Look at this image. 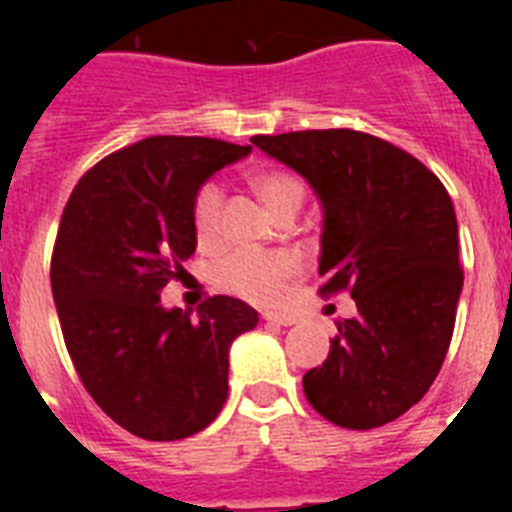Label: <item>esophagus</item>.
Masks as SVG:
<instances>
[{
    "instance_id": "obj_1",
    "label": "esophagus",
    "mask_w": 512,
    "mask_h": 512,
    "mask_svg": "<svg viewBox=\"0 0 512 512\" xmlns=\"http://www.w3.org/2000/svg\"><path fill=\"white\" fill-rule=\"evenodd\" d=\"M261 318H264L266 323H274V325H295L297 323L295 315H282V312H264Z\"/></svg>"
}]
</instances>
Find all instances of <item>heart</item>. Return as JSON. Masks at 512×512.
<instances>
[{"label": "heart", "instance_id": "1", "mask_svg": "<svg viewBox=\"0 0 512 512\" xmlns=\"http://www.w3.org/2000/svg\"><path fill=\"white\" fill-rule=\"evenodd\" d=\"M251 189L259 194L266 210L279 215L305 200V187L287 171H259L251 176ZM223 192L215 184H205L194 200V233L200 243H212L220 228ZM300 274V261L287 251H235L217 264L215 282L220 289L256 305H277L287 295L289 282Z\"/></svg>", "mask_w": 512, "mask_h": 512}]
</instances>
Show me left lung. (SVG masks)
Instances as JSON below:
<instances>
[{"instance_id":"left-lung-1","label":"left lung","mask_w":512,"mask_h":512,"mask_svg":"<svg viewBox=\"0 0 512 512\" xmlns=\"http://www.w3.org/2000/svg\"><path fill=\"white\" fill-rule=\"evenodd\" d=\"M323 210L320 295L348 289L328 359L302 377L330 423L369 431L408 413L449 351L464 274L451 197L418 158L359 130L253 135Z\"/></svg>"}]
</instances>
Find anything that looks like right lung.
I'll return each mask as SVG.
<instances>
[{"instance_id": "1", "label": "right lung", "mask_w": 512, "mask_h": 512, "mask_svg": "<svg viewBox=\"0 0 512 512\" xmlns=\"http://www.w3.org/2000/svg\"><path fill=\"white\" fill-rule=\"evenodd\" d=\"M251 146L153 135L81 176L58 225L51 289L81 382L133 436L179 441L217 418L233 341L259 312L217 295L189 318L161 289L197 248L194 200Z\"/></svg>"}]
</instances>
